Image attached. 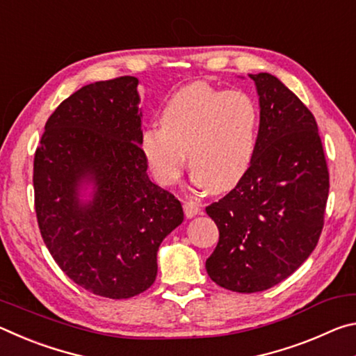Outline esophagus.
Segmentation results:
<instances>
[{"label":"esophagus","instance_id":"esophagus-1","mask_svg":"<svg viewBox=\"0 0 356 356\" xmlns=\"http://www.w3.org/2000/svg\"><path fill=\"white\" fill-rule=\"evenodd\" d=\"M184 212L186 215V218H193L197 213L201 212V204L197 201H185L184 202Z\"/></svg>","mask_w":356,"mask_h":356}]
</instances>
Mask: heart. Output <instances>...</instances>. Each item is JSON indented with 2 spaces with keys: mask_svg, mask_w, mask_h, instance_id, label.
<instances>
[{
  "mask_svg": "<svg viewBox=\"0 0 356 356\" xmlns=\"http://www.w3.org/2000/svg\"><path fill=\"white\" fill-rule=\"evenodd\" d=\"M160 125L144 131L141 149L161 185L182 176L186 154L195 182L225 193L243 179L254 159L259 108L243 91L191 83L168 99Z\"/></svg>",
  "mask_w": 356,
  "mask_h": 356,
  "instance_id": "obj_1",
  "label": "heart"
}]
</instances>
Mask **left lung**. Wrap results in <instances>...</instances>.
<instances>
[{
    "mask_svg": "<svg viewBox=\"0 0 356 356\" xmlns=\"http://www.w3.org/2000/svg\"><path fill=\"white\" fill-rule=\"evenodd\" d=\"M250 76L261 105L254 159L236 188L206 207L220 231L207 273L240 293L267 291L309 257L330 190L316 118L276 76Z\"/></svg>",
    "mask_w": 356,
    "mask_h": 356,
    "instance_id": "left-lung-1",
    "label": "left lung"
}]
</instances>
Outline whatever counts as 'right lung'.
<instances>
[{
    "mask_svg": "<svg viewBox=\"0 0 356 356\" xmlns=\"http://www.w3.org/2000/svg\"><path fill=\"white\" fill-rule=\"evenodd\" d=\"M138 78L83 86L48 118L34 154V207L59 268L88 292L120 300L154 284L156 251L184 221L182 204L150 182L141 149ZM96 193L81 204L77 188Z\"/></svg>",
    "mask_w": 356,
    "mask_h": 356,
    "instance_id": "obj_1",
    "label": "right lung"
}]
</instances>
